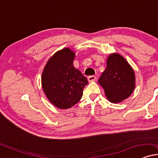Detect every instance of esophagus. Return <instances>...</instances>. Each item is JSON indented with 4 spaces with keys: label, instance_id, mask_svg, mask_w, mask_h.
Returning a JSON list of instances; mask_svg holds the SVG:
<instances>
[{
    "label": "esophagus",
    "instance_id": "obj_1",
    "mask_svg": "<svg viewBox=\"0 0 158 158\" xmlns=\"http://www.w3.org/2000/svg\"><path fill=\"white\" fill-rule=\"evenodd\" d=\"M95 80H96V77H95V76H94V75L89 76V77H88L89 82H93V81H94Z\"/></svg>",
    "mask_w": 158,
    "mask_h": 158
}]
</instances>
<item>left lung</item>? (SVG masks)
<instances>
[{
  "mask_svg": "<svg viewBox=\"0 0 158 158\" xmlns=\"http://www.w3.org/2000/svg\"><path fill=\"white\" fill-rule=\"evenodd\" d=\"M98 83L109 102L119 103L132 94L135 87V75L123 56L114 52L107 58V67Z\"/></svg>",
  "mask_w": 158,
  "mask_h": 158,
  "instance_id": "8db88e82",
  "label": "left lung"
}]
</instances>
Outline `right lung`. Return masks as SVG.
Here are the masks:
<instances>
[{
	"label": "right lung",
	"instance_id": "right-lung-1",
	"mask_svg": "<svg viewBox=\"0 0 158 158\" xmlns=\"http://www.w3.org/2000/svg\"><path fill=\"white\" fill-rule=\"evenodd\" d=\"M75 53L69 48L58 50L44 66L42 86L48 100L56 108L67 109L75 106L83 96L87 78L73 65Z\"/></svg>",
	"mask_w": 158,
	"mask_h": 158
}]
</instances>
